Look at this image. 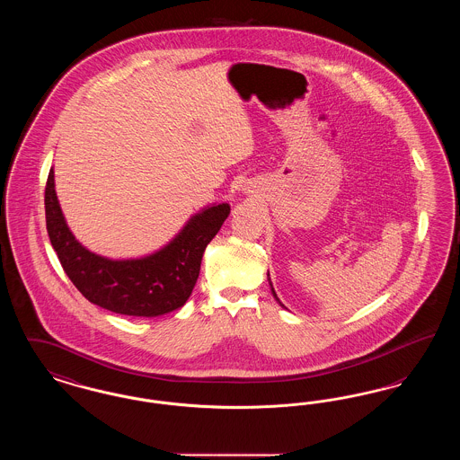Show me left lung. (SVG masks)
Wrapping results in <instances>:
<instances>
[{
	"instance_id": "left-lung-1",
	"label": "left lung",
	"mask_w": 460,
	"mask_h": 460,
	"mask_svg": "<svg viewBox=\"0 0 460 460\" xmlns=\"http://www.w3.org/2000/svg\"><path fill=\"white\" fill-rule=\"evenodd\" d=\"M272 293H274V289H272ZM274 296H276V293H274ZM278 298V296H276Z\"/></svg>"
}]
</instances>
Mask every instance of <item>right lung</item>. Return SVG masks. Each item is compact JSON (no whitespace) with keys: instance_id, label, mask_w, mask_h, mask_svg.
I'll use <instances>...</instances> for the list:
<instances>
[{"instance_id":"1","label":"right lung","mask_w":460,"mask_h":460,"mask_svg":"<svg viewBox=\"0 0 460 460\" xmlns=\"http://www.w3.org/2000/svg\"><path fill=\"white\" fill-rule=\"evenodd\" d=\"M53 169L44 190L46 229L68 279L91 304L115 314L156 317L184 305L197 285L207 244L219 233L231 207L220 203L188 220L165 248L136 261L91 253L66 227L55 193Z\"/></svg>"}]
</instances>
